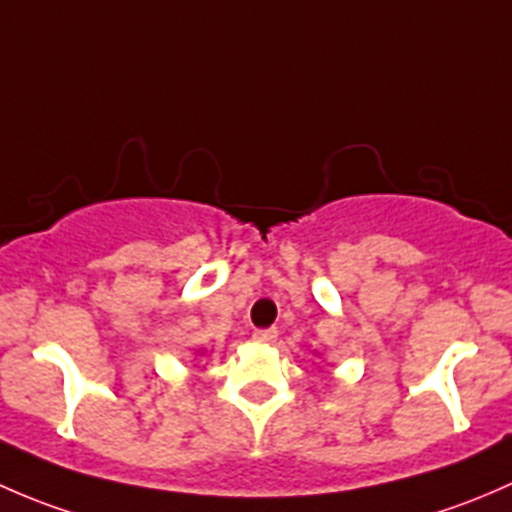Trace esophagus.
I'll return each mask as SVG.
<instances>
[{
  "mask_svg": "<svg viewBox=\"0 0 512 512\" xmlns=\"http://www.w3.org/2000/svg\"><path fill=\"white\" fill-rule=\"evenodd\" d=\"M278 337V330L276 328H266V330H256L254 333V340L258 342V345H271L273 340Z\"/></svg>",
  "mask_w": 512,
  "mask_h": 512,
  "instance_id": "obj_1",
  "label": "esophagus"
}]
</instances>
